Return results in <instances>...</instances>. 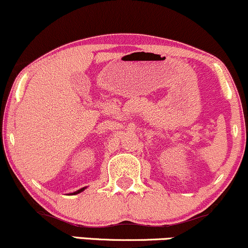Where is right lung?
Returning a JSON list of instances; mask_svg holds the SVG:
<instances>
[{
    "instance_id": "obj_1",
    "label": "right lung",
    "mask_w": 248,
    "mask_h": 248,
    "mask_svg": "<svg viewBox=\"0 0 248 248\" xmlns=\"http://www.w3.org/2000/svg\"><path fill=\"white\" fill-rule=\"evenodd\" d=\"M82 190H84V188H81V189H78V191H75V193H73V194H78V193H81V191H82Z\"/></svg>"
}]
</instances>
